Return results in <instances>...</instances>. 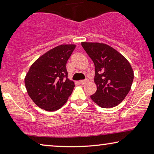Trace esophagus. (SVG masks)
I'll return each instance as SVG.
<instances>
[{"instance_id":"obj_1","label":"esophagus","mask_w":154,"mask_h":154,"mask_svg":"<svg viewBox=\"0 0 154 154\" xmlns=\"http://www.w3.org/2000/svg\"><path fill=\"white\" fill-rule=\"evenodd\" d=\"M88 81H89V80H88V79H85V80H82V81H80V82H79V83H80V84L84 85V84H85V83H87L88 82Z\"/></svg>"}]
</instances>
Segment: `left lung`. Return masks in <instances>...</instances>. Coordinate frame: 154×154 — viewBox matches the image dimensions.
<instances>
[{"mask_svg":"<svg viewBox=\"0 0 154 154\" xmlns=\"http://www.w3.org/2000/svg\"><path fill=\"white\" fill-rule=\"evenodd\" d=\"M82 45L95 66L97 90L90 98L103 108L118 105L132 86L134 72L131 65L121 54L106 44L82 42Z\"/></svg>","mask_w":154,"mask_h":154,"instance_id":"1","label":"left lung"}]
</instances>
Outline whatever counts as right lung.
Returning a JSON list of instances; mask_svg holds the SVG:
<instances>
[{"instance_id":"right-lung-1","label":"right lung","mask_w":154,"mask_h":154,"mask_svg":"<svg viewBox=\"0 0 154 154\" xmlns=\"http://www.w3.org/2000/svg\"><path fill=\"white\" fill-rule=\"evenodd\" d=\"M75 47L57 46L31 65L24 82L28 95L38 107L48 111H56L71 96L75 83L68 79L66 64Z\"/></svg>"}]
</instances>
